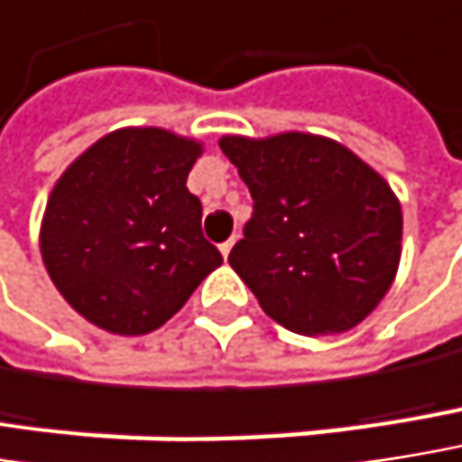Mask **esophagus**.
Returning a JSON list of instances; mask_svg holds the SVG:
<instances>
[{"mask_svg": "<svg viewBox=\"0 0 462 462\" xmlns=\"http://www.w3.org/2000/svg\"><path fill=\"white\" fill-rule=\"evenodd\" d=\"M232 245H235V237H230V240H225V243H222V245H219V251H222V256H225V259H227V256H230Z\"/></svg>", "mask_w": 462, "mask_h": 462, "instance_id": "obj_1", "label": "esophagus"}]
</instances>
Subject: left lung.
<instances>
[{
  "label": "left lung",
  "instance_id": "obj_1",
  "mask_svg": "<svg viewBox=\"0 0 462 462\" xmlns=\"http://www.w3.org/2000/svg\"><path fill=\"white\" fill-rule=\"evenodd\" d=\"M254 198L230 267L262 310L304 336L344 333L386 296L399 267L402 208L344 145L315 134L222 137Z\"/></svg>",
  "mask_w": 462,
  "mask_h": 462
}]
</instances>
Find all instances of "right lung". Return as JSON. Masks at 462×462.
I'll return each instance as SVG.
<instances>
[{"instance_id":"add662e5","label":"right lung","mask_w":462,"mask_h":462,"mask_svg":"<svg viewBox=\"0 0 462 462\" xmlns=\"http://www.w3.org/2000/svg\"><path fill=\"white\" fill-rule=\"evenodd\" d=\"M200 145L163 129H121L55 185L42 256L55 288L97 328L143 336L177 315L222 254L188 189Z\"/></svg>"}]
</instances>
